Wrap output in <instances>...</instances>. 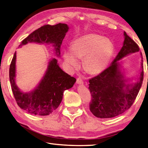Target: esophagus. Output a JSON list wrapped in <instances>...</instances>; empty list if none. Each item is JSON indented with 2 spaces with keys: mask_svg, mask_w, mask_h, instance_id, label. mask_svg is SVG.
<instances>
[{
  "mask_svg": "<svg viewBox=\"0 0 148 148\" xmlns=\"http://www.w3.org/2000/svg\"><path fill=\"white\" fill-rule=\"evenodd\" d=\"M76 83L78 84H83V80L81 77H77L76 80Z\"/></svg>",
  "mask_w": 148,
  "mask_h": 148,
  "instance_id": "1",
  "label": "esophagus"
}]
</instances>
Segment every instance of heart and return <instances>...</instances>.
<instances>
[{
    "instance_id": "b5f03b06",
    "label": "heart",
    "mask_w": 148,
    "mask_h": 148,
    "mask_svg": "<svg viewBox=\"0 0 148 148\" xmlns=\"http://www.w3.org/2000/svg\"><path fill=\"white\" fill-rule=\"evenodd\" d=\"M114 51L112 43L104 37L90 34L76 39L72 49H67L64 53L66 64L72 68L79 66L78 58H84V68L92 74L101 73L108 67Z\"/></svg>"
}]
</instances>
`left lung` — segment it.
Instances as JSON below:
<instances>
[{
	"mask_svg": "<svg viewBox=\"0 0 148 148\" xmlns=\"http://www.w3.org/2000/svg\"><path fill=\"white\" fill-rule=\"evenodd\" d=\"M123 46L111 65L98 76L89 80L92 95L90 110L97 118H110L125 112L132 106L139 93L144 79L142 63L139 81L134 84L127 81L119 70L118 61L127 55L139 51L137 44L124 32ZM142 56V53H141ZM142 62L143 60H142Z\"/></svg>",
	"mask_w": 148,
	"mask_h": 148,
	"instance_id": "1",
	"label": "left lung"
}]
</instances>
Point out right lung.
<instances>
[{"label": "right lung", "mask_w": 148, "mask_h": 148, "mask_svg": "<svg viewBox=\"0 0 148 148\" xmlns=\"http://www.w3.org/2000/svg\"><path fill=\"white\" fill-rule=\"evenodd\" d=\"M68 30L67 24L45 25L31 33L19 46L28 42L52 44L58 56L62 40ZM16 58L15 52L9 67V80L18 106L31 114L47 116L51 114L60 104L64 91L73 86L76 78L63 71L57 64V60L53 58L49 62L46 74L38 86L32 92L23 93L15 83Z\"/></svg>", "instance_id": "obj_1"}]
</instances>
